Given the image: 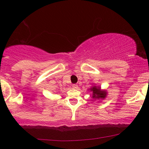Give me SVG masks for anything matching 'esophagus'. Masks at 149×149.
<instances>
[{
	"label": "esophagus",
	"mask_w": 149,
	"mask_h": 149,
	"mask_svg": "<svg viewBox=\"0 0 149 149\" xmlns=\"http://www.w3.org/2000/svg\"><path fill=\"white\" fill-rule=\"evenodd\" d=\"M72 88L73 89H78V85H77V84H73V85H72Z\"/></svg>",
	"instance_id": "34e87169"
}]
</instances>
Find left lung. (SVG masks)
<instances>
[{
    "label": "left lung",
    "instance_id": "8db88e82",
    "mask_svg": "<svg viewBox=\"0 0 149 149\" xmlns=\"http://www.w3.org/2000/svg\"><path fill=\"white\" fill-rule=\"evenodd\" d=\"M92 93V98L94 100H102L107 97V92L105 90H101L100 87L94 86L90 89Z\"/></svg>",
    "mask_w": 149,
    "mask_h": 149
}]
</instances>
